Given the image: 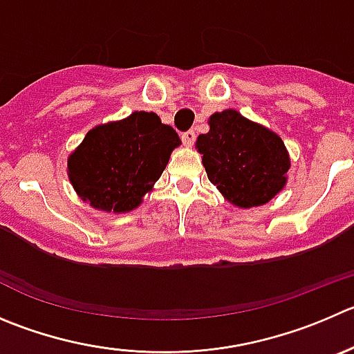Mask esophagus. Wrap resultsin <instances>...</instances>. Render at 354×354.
<instances>
[{
    "label": "esophagus",
    "instance_id": "obj_1",
    "mask_svg": "<svg viewBox=\"0 0 354 354\" xmlns=\"http://www.w3.org/2000/svg\"><path fill=\"white\" fill-rule=\"evenodd\" d=\"M180 137H183V142L189 147L193 146L194 140H196V132H194V130H187V132H184Z\"/></svg>",
    "mask_w": 354,
    "mask_h": 354
}]
</instances>
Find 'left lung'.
Wrapping results in <instances>:
<instances>
[{
	"instance_id": "8db88e82",
	"label": "left lung",
	"mask_w": 354,
	"mask_h": 354,
	"mask_svg": "<svg viewBox=\"0 0 354 354\" xmlns=\"http://www.w3.org/2000/svg\"><path fill=\"white\" fill-rule=\"evenodd\" d=\"M208 123L196 149L208 180L225 200L241 208L259 207L283 189L290 158L280 137L233 109L212 114Z\"/></svg>"
}]
</instances>
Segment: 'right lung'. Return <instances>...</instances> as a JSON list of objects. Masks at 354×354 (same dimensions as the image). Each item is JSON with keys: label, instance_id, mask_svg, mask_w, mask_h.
Instances as JSON below:
<instances>
[{"label": "right lung", "instance_id": "add662e5", "mask_svg": "<svg viewBox=\"0 0 354 354\" xmlns=\"http://www.w3.org/2000/svg\"><path fill=\"white\" fill-rule=\"evenodd\" d=\"M179 144L177 132L156 114L136 111L86 133L67 160L69 180L90 207L130 212L142 203Z\"/></svg>", "mask_w": 354, "mask_h": 354}]
</instances>
